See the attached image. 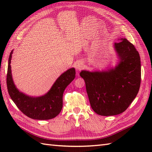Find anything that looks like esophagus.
<instances>
[{"instance_id": "1", "label": "esophagus", "mask_w": 152, "mask_h": 152, "mask_svg": "<svg viewBox=\"0 0 152 152\" xmlns=\"http://www.w3.org/2000/svg\"><path fill=\"white\" fill-rule=\"evenodd\" d=\"M74 67L77 70H80L81 69H83V63L82 61H78L76 62V63L74 64Z\"/></svg>"}]
</instances>
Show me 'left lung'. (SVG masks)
I'll return each instance as SVG.
<instances>
[{
    "instance_id": "left-lung-1",
    "label": "left lung",
    "mask_w": 152,
    "mask_h": 152,
    "mask_svg": "<svg viewBox=\"0 0 152 152\" xmlns=\"http://www.w3.org/2000/svg\"><path fill=\"white\" fill-rule=\"evenodd\" d=\"M119 59L114 69L102 72L82 70L90 104L96 114L109 116L126 110L137 95L141 81L139 53L126 38L114 43Z\"/></svg>"
}]
</instances>
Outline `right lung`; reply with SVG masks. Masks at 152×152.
<instances>
[{"label":"right lung","mask_w":152,"mask_h":152,"mask_svg":"<svg viewBox=\"0 0 152 152\" xmlns=\"http://www.w3.org/2000/svg\"><path fill=\"white\" fill-rule=\"evenodd\" d=\"M12 53L13 51L10 54L6 78L8 93L12 101L22 113L30 118L46 120L56 117L63 108L64 89L75 78V69L72 68L61 74L46 95L33 97L19 91L13 82L10 65Z\"/></svg>","instance_id":"obj_1"}]
</instances>
